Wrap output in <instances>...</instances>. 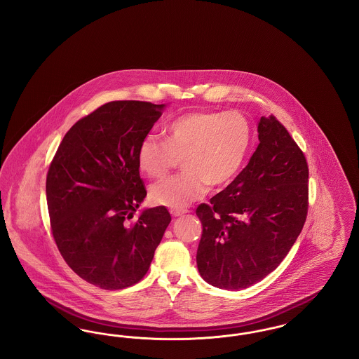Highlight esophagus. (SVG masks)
<instances>
[{"mask_svg": "<svg viewBox=\"0 0 359 359\" xmlns=\"http://www.w3.org/2000/svg\"><path fill=\"white\" fill-rule=\"evenodd\" d=\"M188 212L187 208H182V210H176V208H171L172 217H180L183 214Z\"/></svg>", "mask_w": 359, "mask_h": 359, "instance_id": "1", "label": "esophagus"}]
</instances>
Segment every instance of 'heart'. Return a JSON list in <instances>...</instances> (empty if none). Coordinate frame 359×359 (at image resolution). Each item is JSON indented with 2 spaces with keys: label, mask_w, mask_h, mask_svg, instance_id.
<instances>
[{
  "label": "heart",
  "mask_w": 359,
  "mask_h": 359,
  "mask_svg": "<svg viewBox=\"0 0 359 359\" xmlns=\"http://www.w3.org/2000/svg\"><path fill=\"white\" fill-rule=\"evenodd\" d=\"M164 141L147 135L137 149L142 173L160 180L182 157L184 170L151 189L156 205L182 210L203 196L208 188L230 183L249 152L252 132L238 111L198 110L182 114L163 128Z\"/></svg>",
  "instance_id": "1"
}]
</instances>
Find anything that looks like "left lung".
<instances>
[{
    "instance_id": "1",
    "label": "left lung",
    "mask_w": 359,
    "mask_h": 359,
    "mask_svg": "<svg viewBox=\"0 0 359 359\" xmlns=\"http://www.w3.org/2000/svg\"><path fill=\"white\" fill-rule=\"evenodd\" d=\"M249 164L196 208L203 234L196 264L217 288H248L281 264L308 212L307 158L274 116L261 117Z\"/></svg>"
}]
</instances>
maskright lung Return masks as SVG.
Instances as JSON below:
<instances>
[{
    "label": "right lung",
    "mask_w": 359,
    "mask_h": 359,
    "mask_svg": "<svg viewBox=\"0 0 359 359\" xmlns=\"http://www.w3.org/2000/svg\"><path fill=\"white\" fill-rule=\"evenodd\" d=\"M164 104L111 101L76 121L52 158L47 205L53 241L69 268L101 290L141 281L171 222L164 205L144 210L137 149Z\"/></svg>",
    "instance_id": "add662e5"
}]
</instances>
